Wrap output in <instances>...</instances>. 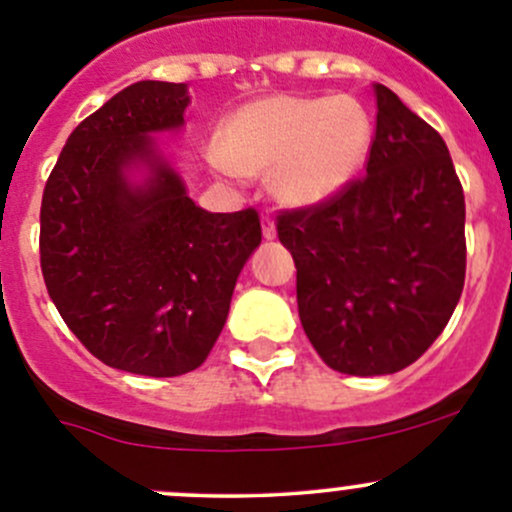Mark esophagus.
<instances>
[{
	"label": "esophagus",
	"mask_w": 512,
	"mask_h": 512,
	"mask_svg": "<svg viewBox=\"0 0 512 512\" xmlns=\"http://www.w3.org/2000/svg\"><path fill=\"white\" fill-rule=\"evenodd\" d=\"M262 235H265V240H275L277 237V227L272 215H262Z\"/></svg>",
	"instance_id": "esophagus-1"
}]
</instances>
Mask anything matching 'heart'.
Returning a JSON list of instances; mask_svg holds the SVG:
<instances>
[{"label":"heart","mask_w":512,"mask_h":512,"mask_svg":"<svg viewBox=\"0 0 512 512\" xmlns=\"http://www.w3.org/2000/svg\"><path fill=\"white\" fill-rule=\"evenodd\" d=\"M374 143L369 111L352 96H272L225 123L218 165L270 173V193L289 208L332 200L361 173Z\"/></svg>","instance_id":"heart-1"}]
</instances>
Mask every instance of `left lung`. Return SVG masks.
I'll use <instances>...</instances> for the list:
<instances>
[{
    "mask_svg": "<svg viewBox=\"0 0 512 512\" xmlns=\"http://www.w3.org/2000/svg\"><path fill=\"white\" fill-rule=\"evenodd\" d=\"M366 175L277 215L304 334L334 371L394 374L426 352L466 282V198L436 128L374 86Z\"/></svg>",
    "mask_w": 512,
    "mask_h": 512,
    "instance_id": "left-lung-1",
    "label": "left lung"
}]
</instances>
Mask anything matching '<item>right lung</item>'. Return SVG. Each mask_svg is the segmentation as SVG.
Here are the masks:
<instances>
[{"label": "right lung", "mask_w": 512, "mask_h": 512, "mask_svg": "<svg viewBox=\"0 0 512 512\" xmlns=\"http://www.w3.org/2000/svg\"><path fill=\"white\" fill-rule=\"evenodd\" d=\"M185 84L138 81L79 123L41 198L39 257L51 302L96 359L141 376L198 369L262 240L255 208L208 213L148 133L183 126ZM146 162L131 189L122 170Z\"/></svg>", "instance_id": "right-lung-1"}]
</instances>
